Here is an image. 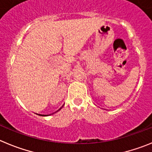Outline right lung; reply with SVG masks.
<instances>
[{
    "label": "right lung",
    "mask_w": 152,
    "mask_h": 152,
    "mask_svg": "<svg viewBox=\"0 0 152 152\" xmlns=\"http://www.w3.org/2000/svg\"><path fill=\"white\" fill-rule=\"evenodd\" d=\"M61 109H60V110H61ZM43 115V116H46V115Z\"/></svg>",
    "instance_id": "obj_1"
}]
</instances>
